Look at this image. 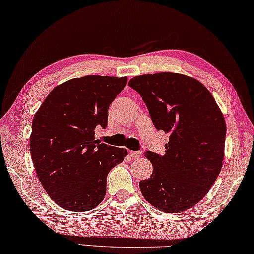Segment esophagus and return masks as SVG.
Here are the masks:
<instances>
[{
	"label": "esophagus",
	"mask_w": 254,
	"mask_h": 254,
	"mask_svg": "<svg viewBox=\"0 0 254 254\" xmlns=\"http://www.w3.org/2000/svg\"><path fill=\"white\" fill-rule=\"evenodd\" d=\"M129 155H130V158H132V159H137V158L140 157V155H142V152H140V151H130Z\"/></svg>",
	"instance_id": "obj_1"
}]
</instances>
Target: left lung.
I'll list each match as a JSON object with an SVG mask.
<instances>
[{
	"mask_svg": "<svg viewBox=\"0 0 254 254\" xmlns=\"http://www.w3.org/2000/svg\"><path fill=\"white\" fill-rule=\"evenodd\" d=\"M158 130L169 132L166 153L147 151L153 173L139 182L143 196L163 212L192 208L209 192L224 161L226 124L203 84L175 72L131 78Z\"/></svg>",
	"mask_w": 254,
	"mask_h": 254,
	"instance_id": "obj_1",
	"label": "left lung"
}]
</instances>
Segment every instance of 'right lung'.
I'll return each instance as SVG.
<instances>
[{
    "label": "right lung",
    "instance_id": "right-lung-1",
    "mask_svg": "<svg viewBox=\"0 0 254 254\" xmlns=\"http://www.w3.org/2000/svg\"><path fill=\"white\" fill-rule=\"evenodd\" d=\"M126 77L89 75L64 81L35 114L30 154L37 177L58 205L83 212L103 201L107 177L127 151L96 140Z\"/></svg>",
    "mask_w": 254,
    "mask_h": 254
}]
</instances>
